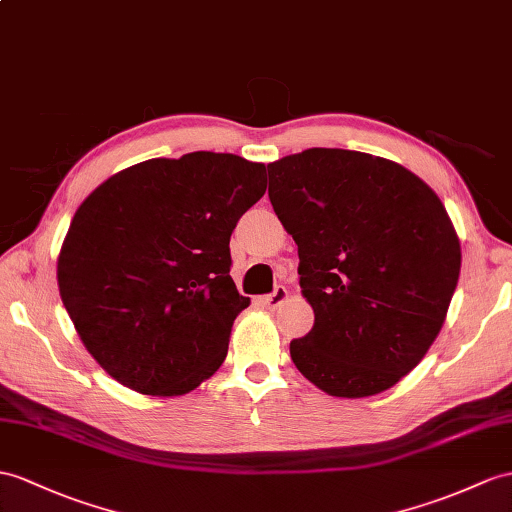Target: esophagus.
Masks as SVG:
<instances>
[{
  "instance_id": "1",
  "label": "esophagus",
  "mask_w": 512,
  "mask_h": 512,
  "mask_svg": "<svg viewBox=\"0 0 512 512\" xmlns=\"http://www.w3.org/2000/svg\"><path fill=\"white\" fill-rule=\"evenodd\" d=\"M286 297H289V291H286V286L278 284L276 289H273V293L260 297V304H263L265 308H280L284 304Z\"/></svg>"
}]
</instances>
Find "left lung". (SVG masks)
<instances>
[{"instance_id": "1", "label": "left lung", "mask_w": 512, "mask_h": 512, "mask_svg": "<svg viewBox=\"0 0 512 512\" xmlns=\"http://www.w3.org/2000/svg\"><path fill=\"white\" fill-rule=\"evenodd\" d=\"M267 169L315 310L313 330L291 341L295 367L336 397L391 389L430 350L456 291L445 206L402 165L352 149L313 147Z\"/></svg>"}]
</instances>
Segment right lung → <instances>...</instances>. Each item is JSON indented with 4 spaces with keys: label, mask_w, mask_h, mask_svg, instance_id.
I'll list each match as a JSON object with an SVG mask.
<instances>
[{
    "label": "right lung",
    "mask_w": 512,
    "mask_h": 512,
    "mask_svg": "<svg viewBox=\"0 0 512 512\" xmlns=\"http://www.w3.org/2000/svg\"><path fill=\"white\" fill-rule=\"evenodd\" d=\"M267 189L260 162L193 152L139 162L84 199L58 258L86 350L143 395H182L221 367L249 297L230 236Z\"/></svg>",
    "instance_id": "obj_1"
}]
</instances>
